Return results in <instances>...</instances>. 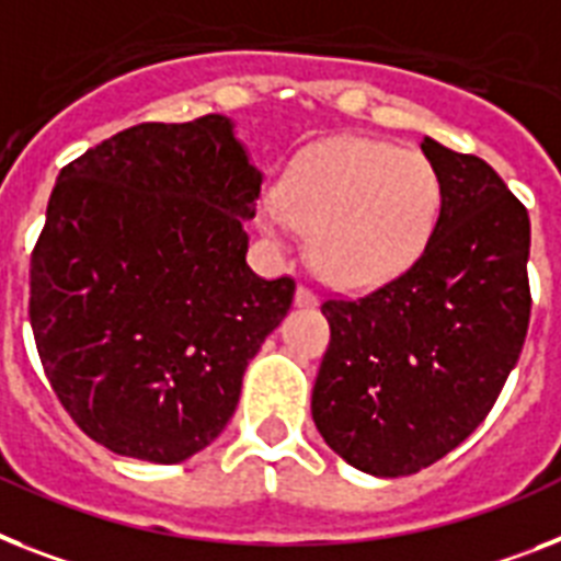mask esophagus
Masks as SVG:
<instances>
[{
	"label": "esophagus",
	"instance_id": "1",
	"mask_svg": "<svg viewBox=\"0 0 561 561\" xmlns=\"http://www.w3.org/2000/svg\"><path fill=\"white\" fill-rule=\"evenodd\" d=\"M295 304H298V307H318V295H314L309 286H298V291H295Z\"/></svg>",
	"mask_w": 561,
	"mask_h": 561
}]
</instances>
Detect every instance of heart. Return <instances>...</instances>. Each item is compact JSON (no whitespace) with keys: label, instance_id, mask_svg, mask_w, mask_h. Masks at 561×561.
Masks as SVG:
<instances>
[{"label":"heart","instance_id":"1","mask_svg":"<svg viewBox=\"0 0 561 561\" xmlns=\"http://www.w3.org/2000/svg\"><path fill=\"white\" fill-rule=\"evenodd\" d=\"M442 211V183L415 148L335 137L291 165L284 194L261 206L263 234L289 249L312 234V261L330 284L367 289L415 263Z\"/></svg>","mask_w":561,"mask_h":561}]
</instances>
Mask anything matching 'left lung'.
<instances>
[{
	"label": "left lung",
	"instance_id": "left-lung-1",
	"mask_svg": "<svg viewBox=\"0 0 561 561\" xmlns=\"http://www.w3.org/2000/svg\"><path fill=\"white\" fill-rule=\"evenodd\" d=\"M442 211L419 261L364 298H332L312 419L346 465L419 473L496 404L530 321V217L484 160L421 140Z\"/></svg>",
	"mask_w": 561,
	"mask_h": 561
}]
</instances>
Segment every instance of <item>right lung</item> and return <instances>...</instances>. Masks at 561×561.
<instances>
[{
	"instance_id": "1",
	"label": "right lung",
	"mask_w": 561,
	"mask_h": 561,
	"mask_svg": "<svg viewBox=\"0 0 561 561\" xmlns=\"http://www.w3.org/2000/svg\"><path fill=\"white\" fill-rule=\"evenodd\" d=\"M263 174L234 123H142L59 171L31 254L39 360L77 427L178 465L229 424L295 280L247 263Z\"/></svg>"
}]
</instances>
